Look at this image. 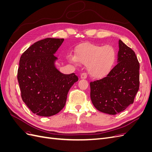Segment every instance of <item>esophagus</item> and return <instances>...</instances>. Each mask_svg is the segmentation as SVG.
<instances>
[{
	"label": "esophagus",
	"instance_id": "1",
	"mask_svg": "<svg viewBox=\"0 0 152 152\" xmlns=\"http://www.w3.org/2000/svg\"><path fill=\"white\" fill-rule=\"evenodd\" d=\"M87 75L86 73H82V74L80 75V79H87Z\"/></svg>",
	"mask_w": 152,
	"mask_h": 152
}]
</instances>
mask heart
I'll list each match as a JSON object with an SVG mask.
<instances>
[{
  "mask_svg": "<svg viewBox=\"0 0 152 152\" xmlns=\"http://www.w3.org/2000/svg\"><path fill=\"white\" fill-rule=\"evenodd\" d=\"M76 56L70 54V61L77 64L86 65L87 70L91 77L102 79L111 72L117 59V53L111 45H100L86 42L78 45Z\"/></svg>",
  "mask_w": 152,
  "mask_h": 152,
  "instance_id": "1",
  "label": "heart"
}]
</instances>
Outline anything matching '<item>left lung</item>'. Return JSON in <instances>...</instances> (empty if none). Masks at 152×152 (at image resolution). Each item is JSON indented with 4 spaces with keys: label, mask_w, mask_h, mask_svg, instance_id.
<instances>
[{
    "label": "left lung",
    "mask_w": 152,
    "mask_h": 152,
    "mask_svg": "<svg viewBox=\"0 0 152 152\" xmlns=\"http://www.w3.org/2000/svg\"><path fill=\"white\" fill-rule=\"evenodd\" d=\"M118 64L102 79L90 82L91 99L99 111L116 115L134 102L140 87V63L136 55L118 41Z\"/></svg>",
    "instance_id": "left-lung-1"
}]
</instances>
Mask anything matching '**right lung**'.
<instances>
[{"instance_id":"1","label":"right lung","mask_w":152,"mask_h":152,"mask_svg":"<svg viewBox=\"0 0 152 152\" xmlns=\"http://www.w3.org/2000/svg\"><path fill=\"white\" fill-rule=\"evenodd\" d=\"M64 39L47 38L32 44L22 54L18 70L21 98L34 113L50 117L64 108L67 94L79 78L63 74L54 66V54Z\"/></svg>"}]
</instances>
